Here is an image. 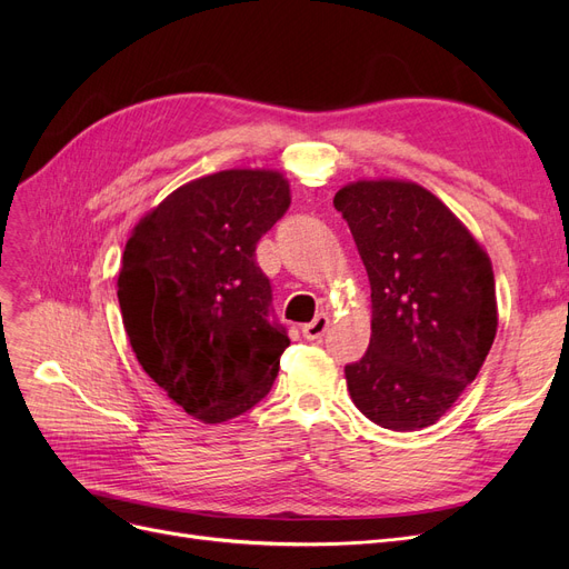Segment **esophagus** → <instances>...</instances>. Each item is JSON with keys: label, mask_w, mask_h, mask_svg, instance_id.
<instances>
[{"label": "esophagus", "mask_w": 569, "mask_h": 569, "mask_svg": "<svg viewBox=\"0 0 569 569\" xmlns=\"http://www.w3.org/2000/svg\"><path fill=\"white\" fill-rule=\"evenodd\" d=\"M327 327H330V318H327L325 313H320V316H316L311 322H306V325L301 327V332H303V337H306L308 341H318V339L325 337Z\"/></svg>", "instance_id": "obj_1"}]
</instances>
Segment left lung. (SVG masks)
Wrapping results in <instances>:
<instances>
[{"instance_id": "left-lung-1", "label": "left lung", "mask_w": 569, "mask_h": 569, "mask_svg": "<svg viewBox=\"0 0 569 569\" xmlns=\"http://www.w3.org/2000/svg\"><path fill=\"white\" fill-rule=\"evenodd\" d=\"M370 280L372 335L343 368L356 408L375 425H435L468 387L496 337L487 251L425 187L358 180L335 194Z\"/></svg>"}]
</instances>
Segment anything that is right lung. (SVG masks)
<instances>
[{"instance_id":"obj_1","label":"right lung","mask_w":569,"mask_h":569,"mask_svg":"<svg viewBox=\"0 0 569 569\" xmlns=\"http://www.w3.org/2000/svg\"><path fill=\"white\" fill-rule=\"evenodd\" d=\"M278 170H220L178 187L132 230L118 303L144 372L187 416L226 422L270 391L289 347L270 320L256 244L289 209Z\"/></svg>"}]
</instances>
